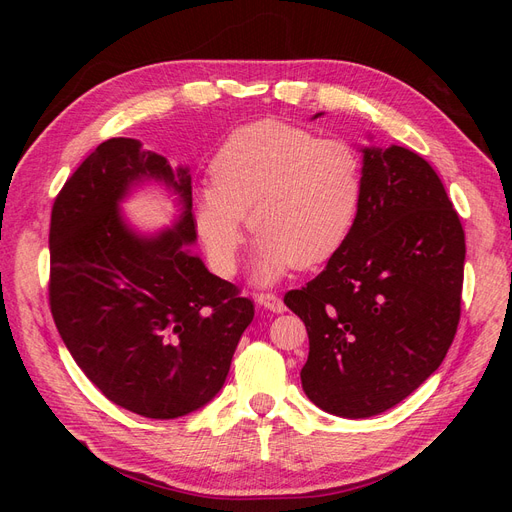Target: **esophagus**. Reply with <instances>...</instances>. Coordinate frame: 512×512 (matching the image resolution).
<instances>
[{"mask_svg": "<svg viewBox=\"0 0 512 512\" xmlns=\"http://www.w3.org/2000/svg\"><path fill=\"white\" fill-rule=\"evenodd\" d=\"M256 301H258V305L269 309V312H273V314H282L284 309H286L284 301H282L280 297H277V294H273V292H262V294H258Z\"/></svg>", "mask_w": 512, "mask_h": 512, "instance_id": "1", "label": "esophagus"}]
</instances>
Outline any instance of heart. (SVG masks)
<instances>
[{
    "instance_id": "1",
    "label": "heart",
    "mask_w": 512,
    "mask_h": 512,
    "mask_svg": "<svg viewBox=\"0 0 512 512\" xmlns=\"http://www.w3.org/2000/svg\"><path fill=\"white\" fill-rule=\"evenodd\" d=\"M194 194V224L209 267L235 275L245 213L258 235L254 277L314 269L346 245L365 190L361 151L342 138L265 119L232 130Z\"/></svg>"
}]
</instances>
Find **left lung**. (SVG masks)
<instances>
[{"label": "left lung", "mask_w": 512, "mask_h": 512, "mask_svg": "<svg viewBox=\"0 0 512 512\" xmlns=\"http://www.w3.org/2000/svg\"><path fill=\"white\" fill-rule=\"evenodd\" d=\"M361 151L363 203L346 245L284 297L309 337L303 391L344 418L397 406L440 367L466 260L459 215L429 162L397 145Z\"/></svg>", "instance_id": "1"}]
</instances>
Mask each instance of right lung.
Listing matches in <instances>:
<instances>
[{
    "mask_svg": "<svg viewBox=\"0 0 512 512\" xmlns=\"http://www.w3.org/2000/svg\"><path fill=\"white\" fill-rule=\"evenodd\" d=\"M147 178L173 189L184 213L145 238L118 203ZM196 241L188 166L108 138L74 170L51 211L49 301L85 376L113 404L147 418L185 416L220 393L254 303L209 273Z\"/></svg>",
    "mask_w": 512,
    "mask_h": 512,
    "instance_id": "add662e5",
    "label": "right lung"
}]
</instances>
